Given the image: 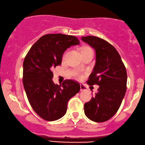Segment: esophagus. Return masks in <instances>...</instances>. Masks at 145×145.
<instances>
[{"label": "esophagus", "instance_id": "34e87169", "mask_svg": "<svg viewBox=\"0 0 145 145\" xmlns=\"http://www.w3.org/2000/svg\"><path fill=\"white\" fill-rule=\"evenodd\" d=\"M80 86H81V91H84V90H86V88H85V86H83V84L80 85Z\"/></svg>", "mask_w": 145, "mask_h": 145}]
</instances>
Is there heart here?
Segmentation results:
<instances>
[{"instance_id":"1","label":"heart","mask_w":145,"mask_h":145,"mask_svg":"<svg viewBox=\"0 0 145 145\" xmlns=\"http://www.w3.org/2000/svg\"><path fill=\"white\" fill-rule=\"evenodd\" d=\"M80 52H81V54H84V53H86V52H93V50H92V49L91 48V47H88V46H84V47H83L81 49ZM66 54H67V51H66V52L64 53V54H63V56H62V58L63 59L65 58Z\"/></svg>"}]
</instances>
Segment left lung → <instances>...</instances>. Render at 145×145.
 Wrapping results in <instances>:
<instances>
[{
    "mask_svg": "<svg viewBox=\"0 0 145 145\" xmlns=\"http://www.w3.org/2000/svg\"><path fill=\"white\" fill-rule=\"evenodd\" d=\"M81 40L96 51V64L88 84L98 85V92L84 105L87 117L95 122H105L120 108L127 88V72L121 56L111 44L93 36Z\"/></svg>",
    "mask_w": 145,
    "mask_h": 145,
    "instance_id": "8db88e82",
    "label": "left lung"
}]
</instances>
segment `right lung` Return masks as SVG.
<instances>
[{"instance_id":"right-lung-1","label":"right lung","mask_w":145,"mask_h":145,"mask_svg":"<svg viewBox=\"0 0 145 145\" xmlns=\"http://www.w3.org/2000/svg\"><path fill=\"white\" fill-rule=\"evenodd\" d=\"M79 40L72 35L48 34L32 46L23 63V84L29 103L36 113L49 121L60 119L67 104L80 90V84L66 79L55 84L52 69L60 65L64 52Z\"/></svg>"}]
</instances>
